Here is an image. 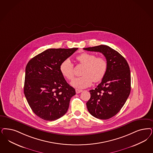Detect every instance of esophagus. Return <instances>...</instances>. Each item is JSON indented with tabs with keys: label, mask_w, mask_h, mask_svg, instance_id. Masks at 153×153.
<instances>
[{
	"label": "esophagus",
	"mask_w": 153,
	"mask_h": 153,
	"mask_svg": "<svg viewBox=\"0 0 153 153\" xmlns=\"http://www.w3.org/2000/svg\"><path fill=\"white\" fill-rule=\"evenodd\" d=\"M82 91V90H81L76 89V93L77 94L80 93H81Z\"/></svg>",
	"instance_id": "obj_1"
}]
</instances>
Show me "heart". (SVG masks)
Instances as JSON below:
<instances>
[{
	"mask_svg": "<svg viewBox=\"0 0 153 153\" xmlns=\"http://www.w3.org/2000/svg\"><path fill=\"white\" fill-rule=\"evenodd\" d=\"M76 59L79 63L85 65L82 71V76L77 77L71 82V85L76 88L82 89L90 86L93 81L97 82L105 77L108 64L105 58L97 57L93 53H83L77 56ZM60 72L65 78L72 80L74 78V64L67 59L60 64Z\"/></svg>",
	"mask_w": 153,
	"mask_h": 153,
	"instance_id": "obj_1",
	"label": "heart"
}]
</instances>
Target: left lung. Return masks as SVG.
Instances as JSON below:
<instances>
[{
    "label": "left lung",
    "mask_w": 153,
    "mask_h": 153,
    "mask_svg": "<svg viewBox=\"0 0 153 153\" xmlns=\"http://www.w3.org/2000/svg\"><path fill=\"white\" fill-rule=\"evenodd\" d=\"M89 51L102 53L108 64L102 82L86 103L88 110L96 118L106 120L116 115L125 104L131 92V72L126 59L116 50L106 45L84 48Z\"/></svg>",
    "instance_id": "8db88e82"
}]
</instances>
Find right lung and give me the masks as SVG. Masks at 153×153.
Wrapping results in <instances>:
<instances>
[{"label":"right lung","mask_w":153,"mask_h":153,"mask_svg":"<svg viewBox=\"0 0 153 153\" xmlns=\"http://www.w3.org/2000/svg\"><path fill=\"white\" fill-rule=\"evenodd\" d=\"M78 48H50L32 58L25 68L24 91L32 111L42 119L56 120L68 109L75 90L60 72L62 63Z\"/></svg>","instance_id":"1"}]
</instances>
